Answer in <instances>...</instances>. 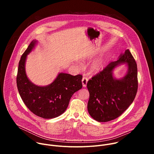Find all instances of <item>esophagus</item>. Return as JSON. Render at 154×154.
<instances>
[{
    "label": "esophagus",
    "mask_w": 154,
    "mask_h": 154,
    "mask_svg": "<svg viewBox=\"0 0 154 154\" xmlns=\"http://www.w3.org/2000/svg\"><path fill=\"white\" fill-rule=\"evenodd\" d=\"M88 79L86 77H83L82 78V85H83V87H86V85H87V83H88Z\"/></svg>",
    "instance_id": "1"
}]
</instances>
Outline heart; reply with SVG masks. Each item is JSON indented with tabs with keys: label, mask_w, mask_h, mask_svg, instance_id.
Masks as SVG:
<instances>
[{
	"label": "heart",
	"mask_w": 154,
	"mask_h": 154,
	"mask_svg": "<svg viewBox=\"0 0 154 154\" xmlns=\"http://www.w3.org/2000/svg\"><path fill=\"white\" fill-rule=\"evenodd\" d=\"M105 64V58L100 57L92 62L90 66V72L92 74H96L99 73L103 69Z\"/></svg>",
	"instance_id": "b5f03b06"
}]
</instances>
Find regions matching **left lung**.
I'll return each instance as SVG.
<instances>
[{
  "label": "left lung",
  "instance_id": "1",
  "mask_svg": "<svg viewBox=\"0 0 154 154\" xmlns=\"http://www.w3.org/2000/svg\"><path fill=\"white\" fill-rule=\"evenodd\" d=\"M126 64L128 70L121 78L113 72L121 64ZM138 71L136 61L128 49L109 63L99 74L88 82L90 93L88 111L98 122L113 120L125 112L133 102L138 90Z\"/></svg>",
  "mask_w": 154,
  "mask_h": 154
}]
</instances>
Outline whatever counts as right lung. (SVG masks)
Here are the masks:
<instances>
[{"label": "right lung", "instance_id": "right-lung-1", "mask_svg": "<svg viewBox=\"0 0 154 154\" xmlns=\"http://www.w3.org/2000/svg\"><path fill=\"white\" fill-rule=\"evenodd\" d=\"M38 43L33 40L20 58L16 78L17 90L32 113L44 119H52L66 111L72 95L82 89V76L60 72L49 85L39 86L32 83L27 75L26 63L27 55Z\"/></svg>", "mask_w": 154, "mask_h": 154}]
</instances>
